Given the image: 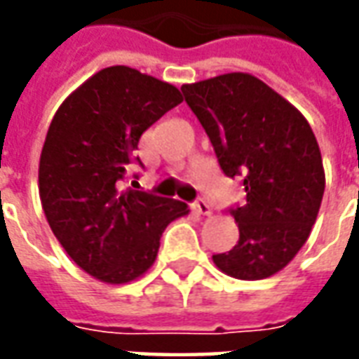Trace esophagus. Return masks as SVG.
Here are the masks:
<instances>
[{"mask_svg": "<svg viewBox=\"0 0 359 359\" xmlns=\"http://www.w3.org/2000/svg\"><path fill=\"white\" fill-rule=\"evenodd\" d=\"M192 208H194L196 213H200V215H210V211H211L210 210V203L205 202L203 198H200L198 202L192 203Z\"/></svg>", "mask_w": 359, "mask_h": 359, "instance_id": "1", "label": "esophagus"}]
</instances>
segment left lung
Here are the masks:
<instances>
[{
  "label": "left lung",
  "instance_id": "obj_1",
  "mask_svg": "<svg viewBox=\"0 0 359 359\" xmlns=\"http://www.w3.org/2000/svg\"><path fill=\"white\" fill-rule=\"evenodd\" d=\"M180 90L223 172L244 179L246 202L231 210L241 238L213 264L242 280L271 277L300 252L321 208L325 169L316 134L254 74H219Z\"/></svg>",
  "mask_w": 359,
  "mask_h": 359
}]
</instances>
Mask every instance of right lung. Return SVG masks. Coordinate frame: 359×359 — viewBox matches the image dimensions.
<instances>
[{
    "instance_id": "1",
    "label": "right lung",
    "mask_w": 359,
    "mask_h": 359,
    "mask_svg": "<svg viewBox=\"0 0 359 359\" xmlns=\"http://www.w3.org/2000/svg\"><path fill=\"white\" fill-rule=\"evenodd\" d=\"M180 102L177 86L115 65L82 82L51 118L38 167L43 213L74 264L102 283L142 277L167 225L190 211L123 188L144 130Z\"/></svg>"
}]
</instances>
